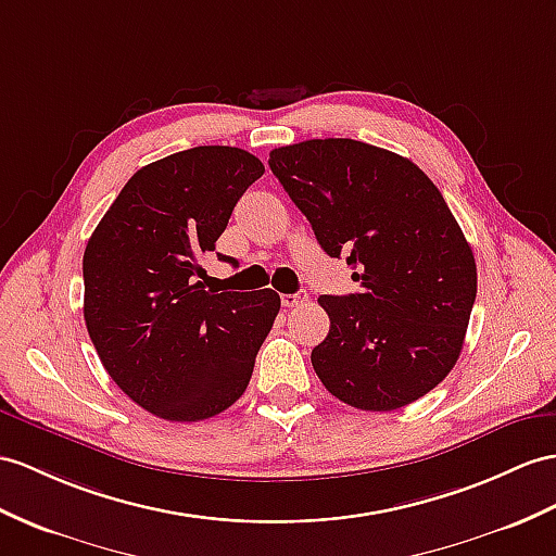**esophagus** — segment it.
Listing matches in <instances>:
<instances>
[{"label": "esophagus", "instance_id": "obj_1", "mask_svg": "<svg viewBox=\"0 0 556 556\" xmlns=\"http://www.w3.org/2000/svg\"><path fill=\"white\" fill-rule=\"evenodd\" d=\"M306 300H308V294H306V292H296V294H282V296H280L282 306H288V308L302 306Z\"/></svg>", "mask_w": 556, "mask_h": 556}]
</instances>
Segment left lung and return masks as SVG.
<instances>
[{"label": "left lung", "instance_id": "1", "mask_svg": "<svg viewBox=\"0 0 556 556\" xmlns=\"http://www.w3.org/2000/svg\"><path fill=\"white\" fill-rule=\"evenodd\" d=\"M268 165L361 282L318 300L330 316L311 351L320 382L370 413L422 399L457 363L477 300V264L441 191L408 157L354 139L282 146Z\"/></svg>", "mask_w": 556, "mask_h": 556}]
</instances>
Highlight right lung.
I'll list each match as a JSON object with an SVG mask.
<instances>
[{
    "label": "right lung",
    "instance_id": "1",
    "mask_svg": "<svg viewBox=\"0 0 556 556\" xmlns=\"http://www.w3.org/2000/svg\"><path fill=\"white\" fill-rule=\"evenodd\" d=\"M262 174L260 157L231 146L167 155L131 176L87 242L89 337L113 382L155 417L200 422L250 384L280 296L205 290L198 262Z\"/></svg>",
    "mask_w": 556,
    "mask_h": 556
}]
</instances>
